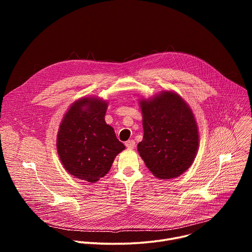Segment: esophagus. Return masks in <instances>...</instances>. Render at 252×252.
<instances>
[{"instance_id":"1","label":"esophagus","mask_w":252,"mask_h":252,"mask_svg":"<svg viewBox=\"0 0 252 252\" xmlns=\"http://www.w3.org/2000/svg\"><path fill=\"white\" fill-rule=\"evenodd\" d=\"M126 147L127 149H133L135 147V141L133 139H129V140L126 141Z\"/></svg>"}]
</instances>
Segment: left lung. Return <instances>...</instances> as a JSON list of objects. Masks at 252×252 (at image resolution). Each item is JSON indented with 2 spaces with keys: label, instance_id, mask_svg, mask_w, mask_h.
Masks as SVG:
<instances>
[{
  "label": "left lung",
  "instance_id": "left-lung-1",
  "mask_svg": "<svg viewBox=\"0 0 252 252\" xmlns=\"http://www.w3.org/2000/svg\"><path fill=\"white\" fill-rule=\"evenodd\" d=\"M143 138L140 158L159 179L177 177L192 164L198 150V128L189 105L171 91L139 100Z\"/></svg>",
  "mask_w": 252,
  "mask_h": 252
}]
</instances>
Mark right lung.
I'll use <instances>...</instances> for the list:
<instances>
[{"mask_svg": "<svg viewBox=\"0 0 252 252\" xmlns=\"http://www.w3.org/2000/svg\"><path fill=\"white\" fill-rule=\"evenodd\" d=\"M107 101L85 96L71 103L59 127L57 150L65 170L88 183H96L126 147L104 121Z\"/></svg>", "mask_w": 252, "mask_h": 252, "instance_id": "right-lung-1", "label": "right lung"}]
</instances>
